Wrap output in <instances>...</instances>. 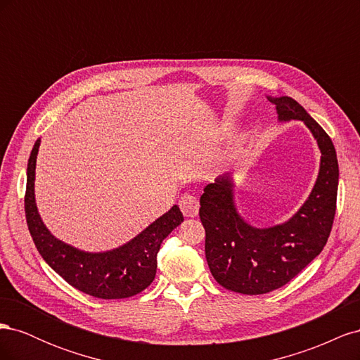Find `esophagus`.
Returning a JSON list of instances; mask_svg holds the SVG:
<instances>
[{"mask_svg": "<svg viewBox=\"0 0 360 360\" xmlns=\"http://www.w3.org/2000/svg\"><path fill=\"white\" fill-rule=\"evenodd\" d=\"M179 205H180V210L186 217H193L198 214L200 202H198L197 197H193V195H191V193H184L179 201Z\"/></svg>", "mask_w": 360, "mask_h": 360, "instance_id": "obj_1", "label": "esophagus"}]
</instances>
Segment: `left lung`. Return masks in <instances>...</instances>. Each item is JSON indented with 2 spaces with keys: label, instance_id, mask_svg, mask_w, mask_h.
<instances>
[{
  "label": "left lung",
  "instance_id": "1",
  "mask_svg": "<svg viewBox=\"0 0 360 360\" xmlns=\"http://www.w3.org/2000/svg\"><path fill=\"white\" fill-rule=\"evenodd\" d=\"M267 99L279 122L300 120L320 148V171L308 200L284 224L257 228L238 214L230 174L207 184L200 198L205 230V258L217 284L242 294H266L299 275L328 242L335 210L340 168L330 136L288 96Z\"/></svg>",
  "mask_w": 360,
  "mask_h": 360
}]
</instances>
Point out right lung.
I'll return each mask as SVG.
<instances>
[{
	"mask_svg": "<svg viewBox=\"0 0 360 360\" xmlns=\"http://www.w3.org/2000/svg\"><path fill=\"white\" fill-rule=\"evenodd\" d=\"M40 139L27 168L25 216L30 234L43 259L72 287L97 299H126L146 290L156 276L158 252L167 236L183 222L179 205L150 224L132 240L106 252H85L58 240L39 214L34 180Z\"/></svg>",
	"mask_w": 360,
	"mask_h": 360,
	"instance_id": "obj_1",
	"label": "right lung"
}]
</instances>
